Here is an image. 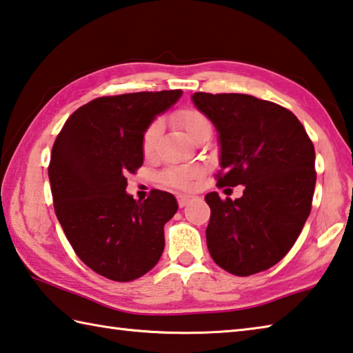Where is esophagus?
Segmentation results:
<instances>
[{
  "label": "esophagus",
  "instance_id": "obj_1",
  "mask_svg": "<svg viewBox=\"0 0 353 353\" xmlns=\"http://www.w3.org/2000/svg\"><path fill=\"white\" fill-rule=\"evenodd\" d=\"M190 201H191V196H188V194H179L177 196V202H179V207H181V208H183Z\"/></svg>",
  "mask_w": 353,
  "mask_h": 353
}]
</instances>
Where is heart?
Returning a JSON list of instances; mask_svg holds the SVG:
<instances>
[{
  "mask_svg": "<svg viewBox=\"0 0 353 353\" xmlns=\"http://www.w3.org/2000/svg\"><path fill=\"white\" fill-rule=\"evenodd\" d=\"M174 121L182 128V130L188 134V137L193 140L197 134L203 131H211L210 120L205 117V114L201 111L188 108V110H181L174 114ZM160 120H154L152 123L146 128L143 134L142 146L145 154H151L154 150V145L157 142L159 132H160ZM201 172L196 168H170L165 172L163 181L176 188H188L196 179H199Z\"/></svg>",
  "mask_w": 353,
  "mask_h": 353,
  "instance_id": "obj_1",
  "label": "heart"
}]
</instances>
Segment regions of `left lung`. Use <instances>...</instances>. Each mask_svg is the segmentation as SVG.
Masks as SVG:
<instances>
[{"label":"left lung","instance_id":"1","mask_svg":"<svg viewBox=\"0 0 353 353\" xmlns=\"http://www.w3.org/2000/svg\"><path fill=\"white\" fill-rule=\"evenodd\" d=\"M191 101L217 131L221 187L242 185L239 199L205 196L211 258L250 276L284 258L310 214L315 148L296 115L247 94L196 92Z\"/></svg>","mask_w":353,"mask_h":353}]
</instances>
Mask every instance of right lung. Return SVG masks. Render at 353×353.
Listing matches in <instances>:
<instances>
[{"instance_id": "1", "label": "right lung", "mask_w": 353, "mask_h": 353, "mask_svg": "<svg viewBox=\"0 0 353 353\" xmlns=\"http://www.w3.org/2000/svg\"><path fill=\"white\" fill-rule=\"evenodd\" d=\"M181 89L100 97L79 108L57 137L49 165L57 219L95 273L128 283L148 273L165 248L163 225L176 197L126 193L128 172L143 165V134L182 97Z\"/></svg>"}]
</instances>
